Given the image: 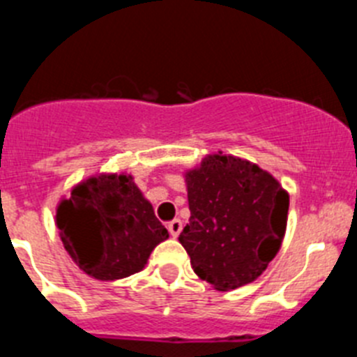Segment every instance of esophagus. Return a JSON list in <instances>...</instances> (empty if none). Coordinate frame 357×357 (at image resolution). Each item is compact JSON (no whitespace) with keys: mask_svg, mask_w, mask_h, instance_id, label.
Returning a JSON list of instances; mask_svg holds the SVG:
<instances>
[{"mask_svg":"<svg viewBox=\"0 0 357 357\" xmlns=\"http://www.w3.org/2000/svg\"><path fill=\"white\" fill-rule=\"evenodd\" d=\"M168 230H169V234H172L173 238H176V236L181 234V230H182L181 220H173V222H169L168 223Z\"/></svg>","mask_w":357,"mask_h":357,"instance_id":"34e87169","label":"esophagus"}]
</instances>
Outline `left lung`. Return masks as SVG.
Segmentation results:
<instances>
[{"mask_svg":"<svg viewBox=\"0 0 357 357\" xmlns=\"http://www.w3.org/2000/svg\"><path fill=\"white\" fill-rule=\"evenodd\" d=\"M184 178L191 216L178 241L195 273L218 291L254 282L284 239L288 191L257 164L222 151Z\"/></svg>","mask_w":357,"mask_h":357,"instance_id":"1","label":"left lung"}]
</instances>
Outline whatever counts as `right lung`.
<instances>
[{
	"mask_svg": "<svg viewBox=\"0 0 357 357\" xmlns=\"http://www.w3.org/2000/svg\"><path fill=\"white\" fill-rule=\"evenodd\" d=\"M55 222L66 252L98 280L141 272L153 248L169 238L127 173H100L75 185L59 202Z\"/></svg>",
	"mask_w": 357,
	"mask_h": 357,
	"instance_id": "1",
	"label": "right lung"
}]
</instances>
